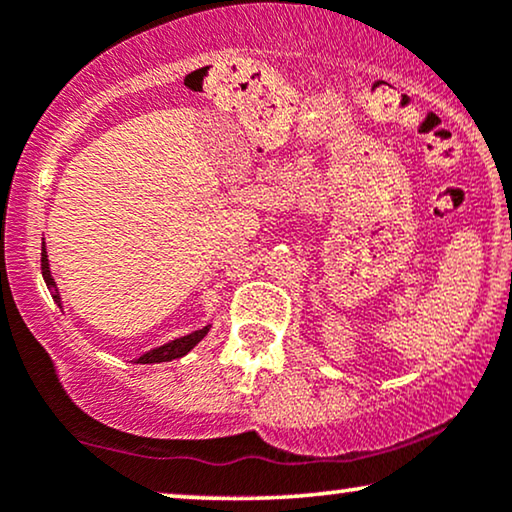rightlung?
Masks as SVG:
<instances>
[{"label":"right lung","mask_w":512,"mask_h":512,"mask_svg":"<svg viewBox=\"0 0 512 512\" xmlns=\"http://www.w3.org/2000/svg\"><path fill=\"white\" fill-rule=\"evenodd\" d=\"M41 275H44V282L48 286V291H51V296L55 303L60 305V293H58V286L53 282V275H51V268H48V256H46V244H41ZM209 331V326L200 328V331L195 333H188L184 338H177L172 342H167V345H160L156 349H151V352L142 354L137 359V363H163V361H172V359H181V356L191 352V349L198 345V342L205 338Z\"/></svg>","instance_id":"right-lung-1"}]
</instances>
